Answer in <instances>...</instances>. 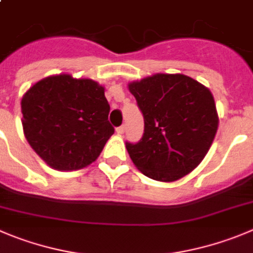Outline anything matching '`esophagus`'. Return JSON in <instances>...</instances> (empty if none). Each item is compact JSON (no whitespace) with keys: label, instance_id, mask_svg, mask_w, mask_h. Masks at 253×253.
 Returning a JSON list of instances; mask_svg holds the SVG:
<instances>
[{"label":"esophagus","instance_id":"esophagus-1","mask_svg":"<svg viewBox=\"0 0 253 253\" xmlns=\"http://www.w3.org/2000/svg\"><path fill=\"white\" fill-rule=\"evenodd\" d=\"M125 129H126V127L120 126V127H117V128H116V132H117L119 134H122L125 132Z\"/></svg>","mask_w":253,"mask_h":253}]
</instances>
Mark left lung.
I'll list each match as a JSON object with an SVG mask.
<instances>
[{"mask_svg":"<svg viewBox=\"0 0 253 253\" xmlns=\"http://www.w3.org/2000/svg\"><path fill=\"white\" fill-rule=\"evenodd\" d=\"M145 120L137 143H126L145 176L173 182L190 173L209 152L218 128L211 91L181 73H156L128 84Z\"/></svg>","mask_w":253,"mask_h":253,"instance_id":"obj_1","label":"left lung"}]
</instances>
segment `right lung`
<instances>
[{"label":"right lung","instance_id":"add662e5","mask_svg":"<svg viewBox=\"0 0 253 253\" xmlns=\"http://www.w3.org/2000/svg\"><path fill=\"white\" fill-rule=\"evenodd\" d=\"M23 133L53 169L76 171L96 161L115 132L105 87L61 73L30 87L21 101Z\"/></svg>","mask_w":253,"mask_h":253}]
</instances>
